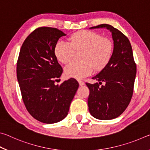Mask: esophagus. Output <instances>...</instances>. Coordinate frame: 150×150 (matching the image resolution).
I'll return each mask as SVG.
<instances>
[{
	"mask_svg": "<svg viewBox=\"0 0 150 150\" xmlns=\"http://www.w3.org/2000/svg\"><path fill=\"white\" fill-rule=\"evenodd\" d=\"M78 82H79V85L80 86H83V85H85L84 81H81V80H78Z\"/></svg>",
	"mask_w": 150,
	"mask_h": 150,
	"instance_id": "esophagus-1",
	"label": "esophagus"
}]
</instances>
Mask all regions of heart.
<instances>
[{
  "label": "heart",
  "mask_w": 150,
  "mask_h": 150,
  "mask_svg": "<svg viewBox=\"0 0 150 150\" xmlns=\"http://www.w3.org/2000/svg\"><path fill=\"white\" fill-rule=\"evenodd\" d=\"M81 51V61L71 63L65 67L67 77L81 79L89 75L94 69L100 71L105 69L112 57L114 44L110 39L99 33L83 30L71 35L69 42H57L54 48L55 57L63 64L72 60L75 52Z\"/></svg>",
  "instance_id": "heart-1"
}]
</instances>
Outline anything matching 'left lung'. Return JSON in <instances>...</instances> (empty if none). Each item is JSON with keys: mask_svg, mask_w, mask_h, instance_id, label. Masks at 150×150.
Instances as JSON below:
<instances>
[{"mask_svg": "<svg viewBox=\"0 0 150 150\" xmlns=\"http://www.w3.org/2000/svg\"><path fill=\"white\" fill-rule=\"evenodd\" d=\"M106 28L112 32L114 53L105 69L93 77L99 83H86L89 89L88 106L91 115L99 120L117 118L126 110L132 97L136 64L127 38L111 25L103 24L90 28ZM102 82L105 85L100 86Z\"/></svg>", "mask_w": 150, "mask_h": 150, "instance_id": "1", "label": "left lung"}]
</instances>
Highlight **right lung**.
<instances>
[{"mask_svg":"<svg viewBox=\"0 0 150 150\" xmlns=\"http://www.w3.org/2000/svg\"><path fill=\"white\" fill-rule=\"evenodd\" d=\"M65 35L55 28H38L24 40L18 58L16 75L22 100L30 115L43 123L65 118L79 87L73 78L54 84L63 73L55 45Z\"/></svg>","mask_w":150,"mask_h":150,"instance_id":"1","label":"right lung"}]
</instances>
